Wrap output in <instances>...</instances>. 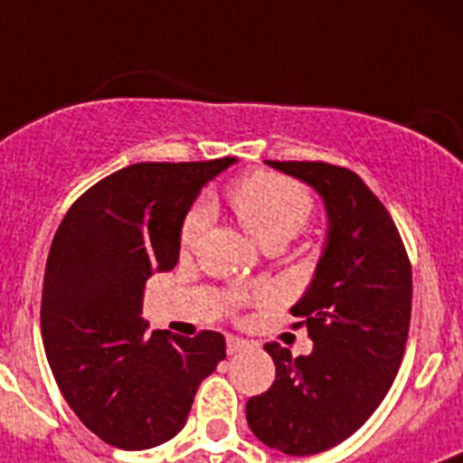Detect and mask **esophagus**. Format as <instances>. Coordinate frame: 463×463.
I'll return each mask as SVG.
<instances>
[{
	"label": "esophagus",
	"mask_w": 463,
	"mask_h": 463,
	"mask_svg": "<svg viewBox=\"0 0 463 463\" xmlns=\"http://www.w3.org/2000/svg\"><path fill=\"white\" fill-rule=\"evenodd\" d=\"M250 345L248 341H243V338H236V336H229L227 338V353L229 354H236L241 353V350H245V347Z\"/></svg>",
	"instance_id": "obj_1"
}]
</instances>
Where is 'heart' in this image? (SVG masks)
<instances>
[{
    "label": "heart",
    "instance_id": "heart-1",
    "mask_svg": "<svg viewBox=\"0 0 463 463\" xmlns=\"http://www.w3.org/2000/svg\"><path fill=\"white\" fill-rule=\"evenodd\" d=\"M227 199L243 224L264 248L285 245L304 229L313 213V196L301 183L271 171H255L229 187ZM203 202L187 211L181 224V248L192 250L208 224Z\"/></svg>",
    "mask_w": 463,
    "mask_h": 463
}]
</instances>
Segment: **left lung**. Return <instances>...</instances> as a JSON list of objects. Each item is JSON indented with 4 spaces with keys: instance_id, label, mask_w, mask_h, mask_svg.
<instances>
[{
    "instance_id": "obj_1",
    "label": "left lung",
    "mask_w": 463,
    "mask_h": 463,
    "mask_svg": "<svg viewBox=\"0 0 463 463\" xmlns=\"http://www.w3.org/2000/svg\"><path fill=\"white\" fill-rule=\"evenodd\" d=\"M267 165L308 183L329 218L313 282L292 306L313 353L292 357L267 343L276 380L245 406L261 443L306 457L350 439L390 392L406 353L412 271L394 220L354 171L326 162Z\"/></svg>"
}]
</instances>
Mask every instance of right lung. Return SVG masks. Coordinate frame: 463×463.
I'll return each mask as SVG.
<instances>
[{
  "mask_svg": "<svg viewBox=\"0 0 463 463\" xmlns=\"http://www.w3.org/2000/svg\"><path fill=\"white\" fill-rule=\"evenodd\" d=\"M234 162L129 165L80 194L57 227L41 292L43 347L71 411L113 448L174 439L227 354L220 331L148 336L141 315L146 280L178 261L192 202Z\"/></svg>",
  "mask_w": 463,
  "mask_h": 463,
  "instance_id": "obj_1",
  "label": "right lung"
}]
</instances>
